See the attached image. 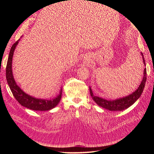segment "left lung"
I'll return each mask as SVG.
<instances>
[{"label": "left lung", "mask_w": 154, "mask_h": 154, "mask_svg": "<svg viewBox=\"0 0 154 154\" xmlns=\"http://www.w3.org/2000/svg\"><path fill=\"white\" fill-rule=\"evenodd\" d=\"M141 54L142 55L143 63L144 65V66H146L145 60H144L143 54L142 53H141ZM146 81V69L145 68L144 69L143 78L140 85L139 86L137 89L133 93H132L131 94H130L124 97H122V98L116 99L112 101L106 100L101 98V97H100L98 96H94L93 94L91 88L89 87L90 94L93 100H94L96 102V103H97V105H98L100 106H101L104 109H108L111 111L123 110L125 109H127L129 106L133 105L135 102L138 100L139 97L141 96L144 88V86H145Z\"/></svg>", "instance_id": "obj_1"}]
</instances>
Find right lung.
I'll list each match as a JSON object with an SVG mask.
<instances>
[{
	"mask_svg": "<svg viewBox=\"0 0 154 154\" xmlns=\"http://www.w3.org/2000/svg\"><path fill=\"white\" fill-rule=\"evenodd\" d=\"M19 40L20 39L18 40L15 43H14L10 49L6 70L7 82L13 93V95L18 103L27 109L38 111H45L52 109L59 103L60 100H61L62 88H61V90H60L59 95L54 99L49 100L38 99L25 93L17 85L15 80H14L12 72V60L14 51H15V49Z\"/></svg>",
	"mask_w": 154,
	"mask_h": 154,
	"instance_id": "1",
	"label": "right lung"
}]
</instances>
